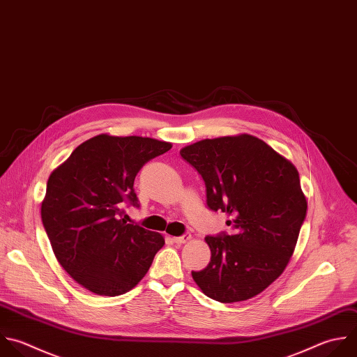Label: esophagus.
<instances>
[{"instance_id": "34e87169", "label": "esophagus", "mask_w": 357, "mask_h": 357, "mask_svg": "<svg viewBox=\"0 0 357 357\" xmlns=\"http://www.w3.org/2000/svg\"><path fill=\"white\" fill-rule=\"evenodd\" d=\"M190 238H191V234H190V233H185V234H183V236L173 237V241H174L176 244H184V243H187Z\"/></svg>"}]
</instances>
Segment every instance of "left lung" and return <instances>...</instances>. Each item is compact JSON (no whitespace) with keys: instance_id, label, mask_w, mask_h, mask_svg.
Returning a JSON list of instances; mask_svg holds the SVG:
<instances>
[{"instance_id":"obj_1","label":"left lung","mask_w":357,"mask_h":357,"mask_svg":"<svg viewBox=\"0 0 357 357\" xmlns=\"http://www.w3.org/2000/svg\"><path fill=\"white\" fill-rule=\"evenodd\" d=\"M180 155L201 174L208 208L231 216L230 234L205 237L211 261L192 279L220 303L257 296L284 271L305 219L296 167L248 134L202 139Z\"/></svg>"}]
</instances>
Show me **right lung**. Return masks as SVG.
<instances>
[{
  "label": "right lung",
  "instance_id": "1",
  "mask_svg": "<svg viewBox=\"0 0 357 357\" xmlns=\"http://www.w3.org/2000/svg\"><path fill=\"white\" fill-rule=\"evenodd\" d=\"M172 144L102 134L81 144L49 177L42 220L68 275L100 296L127 293L145 276L165 238L127 223L124 205L139 206L138 172Z\"/></svg>",
  "mask_w": 357,
  "mask_h": 357
}]
</instances>
